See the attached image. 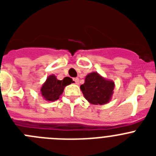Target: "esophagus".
<instances>
[{"label":"esophagus","instance_id":"esophagus-1","mask_svg":"<svg viewBox=\"0 0 156 156\" xmlns=\"http://www.w3.org/2000/svg\"><path fill=\"white\" fill-rule=\"evenodd\" d=\"M73 80H74V82H75L76 84H79L80 80H79V79H78V78H74Z\"/></svg>","mask_w":156,"mask_h":156}]
</instances>
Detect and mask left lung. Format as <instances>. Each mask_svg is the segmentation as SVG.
Listing matches in <instances>:
<instances>
[{"label": "left lung", "instance_id": "1", "mask_svg": "<svg viewBox=\"0 0 156 156\" xmlns=\"http://www.w3.org/2000/svg\"><path fill=\"white\" fill-rule=\"evenodd\" d=\"M115 83L92 72L85 77L84 83L80 86L82 93L89 103L92 105H105L111 101Z\"/></svg>", "mask_w": 156, "mask_h": 156}]
</instances>
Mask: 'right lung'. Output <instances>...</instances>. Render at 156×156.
<instances>
[{
	"mask_svg": "<svg viewBox=\"0 0 156 156\" xmlns=\"http://www.w3.org/2000/svg\"><path fill=\"white\" fill-rule=\"evenodd\" d=\"M72 82L73 80L69 77H65L62 80H59L54 74L50 75L41 88L43 98L48 101L58 100L62 94L65 87L67 85H69Z\"/></svg>",
	"mask_w": 156,
	"mask_h": 156,
	"instance_id": "add662e5",
	"label": "right lung"
}]
</instances>
